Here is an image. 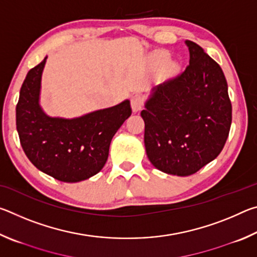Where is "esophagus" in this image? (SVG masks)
Returning a JSON list of instances; mask_svg holds the SVG:
<instances>
[{
    "instance_id": "obj_1",
    "label": "esophagus",
    "mask_w": 257,
    "mask_h": 257,
    "mask_svg": "<svg viewBox=\"0 0 257 257\" xmlns=\"http://www.w3.org/2000/svg\"><path fill=\"white\" fill-rule=\"evenodd\" d=\"M143 104H144V98H143L142 95H134L132 97V108L134 113H137L138 111H141V108L143 107Z\"/></svg>"
}]
</instances>
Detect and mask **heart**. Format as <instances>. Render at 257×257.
<instances>
[{
    "label": "heart",
    "instance_id": "1",
    "mask_svg": "<svg viewBox=\"0 0 257 257\" xmlns=\"http://www.w3.org/2000/svg\"><path fill=\"white\" fill-rule=\"evenodd\" d=\"M170 58V54L168 53L167 51H158L151 55V62L155 64V66H162ZM179 69V64H178L176 61H171V62L168 63L167 70L168 73H175Z\"/></svg>",
    "mask_w": 257,
    "mask_h": 257
}]
</instances>
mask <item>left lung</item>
<instances>
[{"label": "left lung", "instance_id": "left-lung-1", "mask_svg": "<svg viewBox=\"0 0 257 257\" xmlns=\"http://www.w3.org/2000/svg\"><path fill=\"white\" fill-rule=\"evenodd\" d=\"M189 66L152 88L145 110L147 158L160 171L190 176L221 153L231 125V102L221 67L201 46L186 41Z\"/></svg>", "mask_w": 257, "mask_h": 257}]
</instances>
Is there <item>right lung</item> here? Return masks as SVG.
I'll list each match as a JSON object with an SVG mask.
<instances>
[{"mask_svg":"<svg viewBox=\"0 0 257 257\" xmlns=\"http://www.w3.org/2000/svg\"><path fill=\"white\" fill-rule=\"evenodd\" d=\"M46 59L30 69L21 86L16 107L21 146L38 170L56 180H86L105 165L113 136L132 115L130 101L72 119L47 115L40 103Z\"/></svg>","mask_w":257,"mask_h":257,"instance_id":"obj_1","label":"right lung"}]
</instances>
